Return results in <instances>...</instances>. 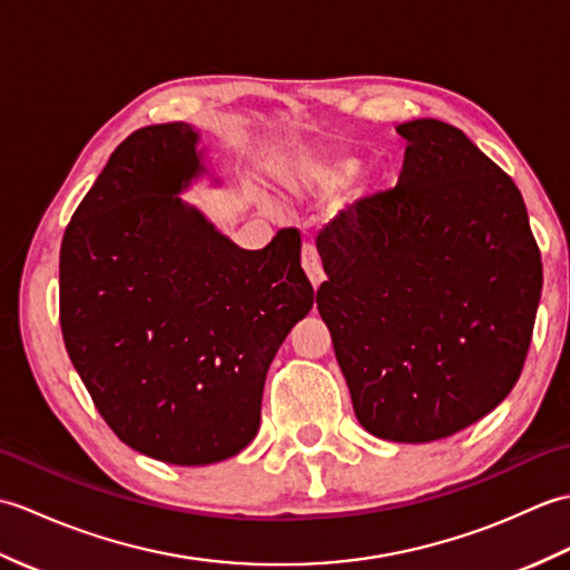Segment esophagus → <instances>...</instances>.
Wrapping results in <instances>:
<instances>
[{"mask_svg": "<svg viewBox=\"0 0 570 570\" xmlns=\"http://www.w3.org/2000/svg\"><path fill=\"white\" fill-rule=\"evenodd\" d=\"M301 264H304V272L308 276V282L318 288L321 282H323V269H321V259H318L316 247L304 245V249H301Z\"/></svg>", "mask_w": 570, "mask_h": 570, "instance_id": "34e87169", "label": "esophagus"}]
</instances>
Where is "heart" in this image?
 <instances>
[{
  "instance_id": "obj_1",
  "label": "heart",
  "mask_w": 570,
  "mask_h": 570,
  "mask_svg": "<svg viewBox=\"0 0 570 570\" xmlns=\"http://www.w3.org/2000/svg\"><path fill=\"white\" fill-rule=\"evenodd\" d=\"M362 171V161L353 154L331 149H301L278 174L282 196L298 205L328 203L341 196Z\"/></svg>"
}]
</instances>
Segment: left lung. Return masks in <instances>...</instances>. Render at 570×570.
I'll use <instances>...</instances> for the list:
<instances>
[{"instance_id":"obj_1","label":"left lung","mask_w":570,"mask_h":570,"mask_svg":"<svg viewBox=\"0 0 570 570\" xmlns=\"http://www.w3.org/2000/svg\"><path fill=\"white\" fill-rule=\"evenodd\" d=\"M396 188L318 235L316 304L355 416L384 441L431 443L504 402L524 367L541 254L522 193L458 127L396 125Z\"/></svg>"}]
</instances>
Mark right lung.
Returning a JSON list of instances; mask_svg holds the SVG:
<instances>
[{"mask_svg":"<svg viewBox=\"0 0 570 570\" xmlns=\"http://www.w3.org/2000/svg\"><path fill=\"white\" fill-rule=\"evenodd\" d=\"M223 186L198 127L129 135L60 245V328L119 441L171 465L237 455L259 431L264 380L313 308L301 237L242 249L186 203Z\"/></svg>","mask_w":570,"mask_h":570,"instance_id":"obj_1","label":"right lung"}]
</instances>
